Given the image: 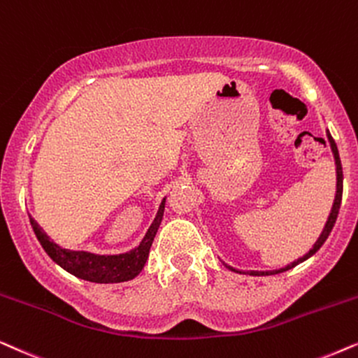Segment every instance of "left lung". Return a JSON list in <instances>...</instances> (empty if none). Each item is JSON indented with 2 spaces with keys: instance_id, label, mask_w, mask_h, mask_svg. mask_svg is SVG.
Listing matches in <instances>:
<instances>
[{
  "instance_id": "1",
  "label": "left lung",
  "mask_w": 358,
  "mask_h": 358,
  "mask_svg": "<svg viewBox=\"0 0 358 358\" xmlns=\"http://www.w3.org/2000/svg\"><path fill=\"white\" fill-rule=\"evenodd\" d=\"M326 136H327V141L329 144H331V150H332V155H334V160H336V175H337V185H336V198H334V203H332V209L331 213H329V217L326 221V226H324L321 236L317 237V241L314 242L313 249L308 252V254H304L303 257H299L298 260L292 262V264H288L287 266H283V268H278V270H265V271H259V270H249V271H242V270H237L234 266L224 264V266H227L231 271H236V273H244V275H252V276H265V275H276V273H282V271H287L289 268H293V266H296L298 264H301V262L308 260L309 257H313L316 252L321 249V245L326 242V239L331 234L332 227H334L336 224V219H337V214H339V209H341V201H342V188H344V175H342V164H341V157H339V150H337V145L334 139H332L331 132L326 131Z\"/></svg>"
}]
</instances>
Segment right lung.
<instances>
[{"instance_id":"obj_1","label":"right lung","mask_w":358,"mask_h":358,"mask_svg":"<svg viewBox=\"0 0 358 358\" xmlns=\"http://www.w3.org/2000/svg\"><path fill=\"white\" fill-rule=\"evenodd\" d=\"M165 209V198L162 199L159 211L154 221H152L150 227L147 229L144 239L141 244L129 252L117 255H99L92 254V252L85 250H70L64 249L59 244H55L49 236L45 234L37 221L32 216L31 226L34 229V234L37 241L41 242L42 249L47 252V255L60 265L62 268L69 271V273L75 275L76 278L87 280V282L93 283H121L129 282V280L136 278L144 268L147 259H149V252L154 242V237L159 231V226L164 217Z\"/></svg>"}]
</instances>
